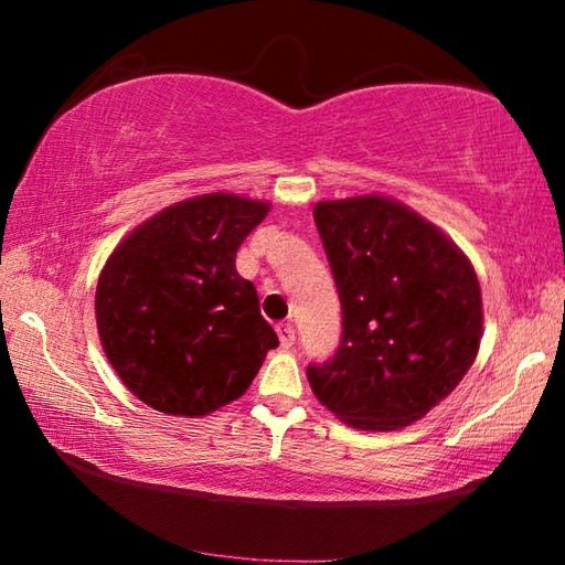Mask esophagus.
Returning a JSON list of instances; mask_svg holds the SVG:
<instances>
[{"mask_svg": "<svg viewBox=\"0 0 565 565\" xmlns=\"http://www.w3.org/2000/svg\"><path fill=\"white\" fill-rule=\"evenodd\" d=\"M279 341H281V349H291L294 347V341H296V331H294V327L291 323H284V327H279Z\"/></svg>", "mask_w": 565, "mask_h": 565, "instance_id": "1", "label": "esophagus"}]
</instances>
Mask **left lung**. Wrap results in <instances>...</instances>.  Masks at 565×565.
<instances>
[{
  "instance_id": "obj_1",
  "label": "left lung",
  "mask_w": 565,
  "mask_h": 565,
  "mask_svg": "<svg viewBox=\"0 0 565 565\" xmlns=\"http://www.w3.org/2000/svg\"><path fill=\"white\" fill-rule=\"evenodd\" d=\"M313 222L341 299V343L306 369L311 391L359 431H396L461 384L483 337L481 286L441 228L396 199L319 202Z\"/></svg>"
}]
</instances>
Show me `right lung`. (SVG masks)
Masks as SVG:
<instances>
[{"instance_id": "1", "label": "right lung", "mask_w": 565, "mask_h": 565, "mask_svg": "<svg viewBox=\"0 0 565 565\" xmlns=\"http://www.w3.org/2000/svg\"><path fill=\"white\" fill-rule=\"evenodd\" d=\"M269 202L202 194L147 218L114 248L97 284L102 349L134 396L199 418L252 386L279 347L236 252Z\"/></svg>"}]
</instances>
